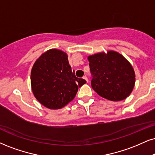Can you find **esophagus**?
Segmentation results:
<instances>
[{
	"mask_svg": "<svg viewBox=\"0 0 155 155\" xmlns=\"http://www.w3.org/2000/svg\"><path fill=\"white\" fill-rule=\"evenodd\" d=\"M83 79L85 80V81H86L87 83L88 82V80H87V78L86 77V76H83Z\"/></svg>",
	"mask_w": 155,
	"mask_h": 155,
	"instance_id": "esophagus-1",
	"label": "esophagus"
}]
</instances>
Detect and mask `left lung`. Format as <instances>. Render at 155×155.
I'll list each match as a JSON object with an SVG mask.
<instances>
[{
    "label": "left lung",
    "instance_id": "8db88e82",
    "mask_svg": "<svg viewBox=\"0 0 155 155\" xmlns=\"http://www.w3.org/2000/svg\"><path fill=\"white\" fill-rule=\"evenodd\" d=\"M92 74L91 86L100 96L112 101L124 100L135 84V73L125 57L114 51L87 57Z\"/></svg>",
    "mask_w": 155,
    "mask_h": 155
}]
</instances>
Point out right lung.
<instances>
[{"mask_svg": "<svg viewBox=\"0 0 155 155\" xmlns=\"http://www.w3.org/2000/svg\"><path fill=\"white\" fill-rule=\"evenodd\" d=\"M86 81L72 72L68 55L51 49L34 64L31 72V88L35 98L44 106L60 109L73 100L78 87Z\"/></svg>", "mask_w": 155, "mask_h": 155, "instance_id": "right-lung-1", "label": "right lung"}]
</instances>
